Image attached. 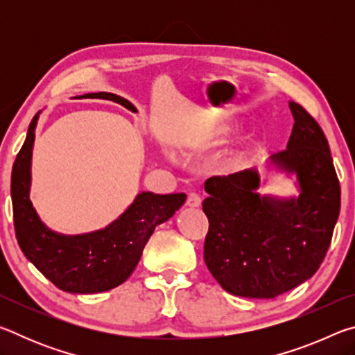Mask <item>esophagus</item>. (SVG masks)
Segmentation results:
<instances>
[{
  "label": "esophagus",
  "mask_w": 355,
  "mask_h": 355,
  "mask_svg": "<svg viewBox=\"0 0 355 355\" xmlns=\"http://www.w3.org/2000/svg\"><path fill=\"white\" fill-rule=\"evenodd\" d=\"M186 205L189 208H199L202 205V199L199 194H196V192H191L188 196V199H186Z\"/></svg>",
  "instance_id": "34e87169"
}]
</instances>
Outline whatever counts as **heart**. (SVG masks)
Wrapping results in <instances>:
<instances>
[{"instance_id":"1","label":"heart","mask_w":355,"mask_h":355,"mask_svg":"<svg viewBox=\"0 0 355 355\" xmlns=\"http://www.w3.org/2000/svg\"><path fill=\"white\" fill-rule=\"evenodd\" d=\"M219 135H220V133H218V131H216V133H211V135H208V136H202V137H199V139H196L194 144H192V146L197 147V148L207 147V146H209V144H211L213 141H216V137H218Z\"/></svg>"}]
</instances>
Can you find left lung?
Wrapping results in <instances>:
<instances>
[{"instance_id": "1", "label": "left lung", "mask_w": 355, "mask_h": 355, "mask_svg": "<svg viewBox=\"0 0 355 355\" xmlns=\"http://www.w3.org/2000/svg\"><path fill=\"white\" fill-rule=\"evenodd\" d=\"M286 150L271 163L296 173L299 197L258 194L260 175L245 169L205 182L209 228L203 258L219 285L241 297L272 299L321 266L340 214L341 191L329 142L316 120L290 101Z\"/></svg>"}]
</instances>
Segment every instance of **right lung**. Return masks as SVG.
Returning <instances> with one entry per match:
<instances>
[{
	"label": "right lung",
	"instance_id": "add662e5",
	"mask_svg": "<svg viewBox=\"0 0 355 355\" xmlns=\"http://www.w3.org/2000/svg\"><path fill=\"white\" fill-rule=\"evenodd\" d=\"M87 98L111 100L136 112L116 94H87ZM39 112L28 128L26 141L17 155L10 178L17 241L23 254L59 290L92 294L112 290L127 280L141 260L144 245L156 225L163 224L183 205L186 194L141 192L110 225L84 235H62L48 228L35 213L31 189V158Z\"/></svg>",
	"mask_w": 355,
	"mask_h": 355
}]
</instances>
